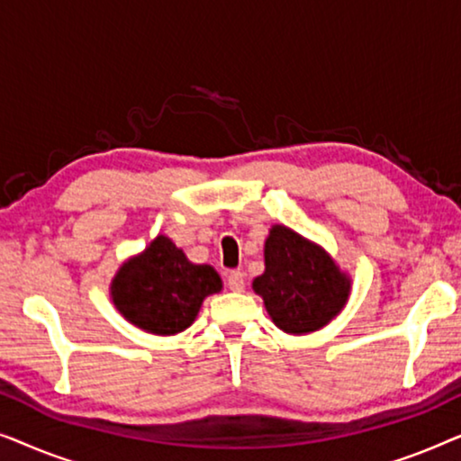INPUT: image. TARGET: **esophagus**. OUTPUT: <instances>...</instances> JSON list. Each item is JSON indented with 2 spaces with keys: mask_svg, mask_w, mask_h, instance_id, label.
<instances>
[{
  "mask_svg": "<svg viewBox=\"0 0 461 461\" xmlns=\"http://www.w3.org/2000/svg\"><path fill=\"white\" fill-rule=\"evenodd\" d=\"M226 283H229V287L232 289V292H243V287H245V276H243L241 270H230L229 279H226Z\"/></svg>",
  "mask_w": 461,
  "mask_h": 461,
  "instance_id": "34e87169",
  "label": "esophagus"
}]
</instances>
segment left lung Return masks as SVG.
Segmentation results:
<instances>
[{
  "label": "left lung",
  "instance_id": "1",
  "mask_svg": "<svg viewBox=\"0 0 461 461\" xmlns=\"http://www.w3.org/2000/svg\"><path fill=\"white\" fill-rule=\"evenodd\" d=\"M251 287L281 331L306 336L344 311L352 279L319 243L285 224H273L264 241V273Z\"/></svg>",
  "mask_w": 461,
  "mask_h": 461
}]
</instances>
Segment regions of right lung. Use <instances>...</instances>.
<instances>
[{
	"label": "right lung",
	"instance_id": "add662e5",
	"mask_svg": "<svg viewBox=\"0 0 461 461\" xmlns=\"http://www.w3.org/2000/svg\"><path fill=\"white\" fill-rule=\"evenodd\" d=\"M222 292L210 264H194L166 235H157L113 276L109 295L119 314L153 336H176L197 319L207 295Z\"/></svg>",
	"mask_w": 461,
	"mask_h": 461
}]
</instances>
